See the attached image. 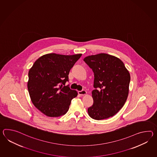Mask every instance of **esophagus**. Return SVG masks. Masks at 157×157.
<instances>
[{
    "instance_id": "esophagus-1",
    "label": "esophagus",
    "mask_w": 157,
    "mask_h": 157,
    "mask_svg": "<svg viewBox=\"0 0 157 157\" xmlns=\"http://www.w3.org/2000/svg\"><path fill=\"white\" fill-rule=\"evenodd\" d=\"M78 94L80 95V96H84L85 94H87V92L85 90H82L81 91H78Z\"/></svg>"
}]
</instances>
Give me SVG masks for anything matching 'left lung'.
Returning a JSON list of instances; mask_svg holds the SVG:
<instances>
[{
  "mask_svg": "<svg viewBox=\"0 0 157 157\" xmlns=\"http://www.w3.org/2000/svg\"><path fill=\"white\" fill-rule=\"evenodd\" d=\"M83 60L94 73V104L88 108V115L96 120L114 116L122 108L128 95V70L118 57L106 53L87 56Z\"/></svg>",
  "mask_w": 157,
  "mask_h": 157,
  "instance_id": "8db88e82",
  "label": "left lung"
}]
</instances>
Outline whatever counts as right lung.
Returning <instances> with one entry per match:
<instances>
[{"label": "right lung", "instance_id": "add662e5", "mask_svg": "<svg viewBox=\"0 0 157 157\" xmlns=\"http://www.w3.org/2000/svg\"><path fill=\"white\" fill-rule=\"evenodd\" d=\"M82 54L63 55L48 53L39 57L29 71L28 89L32 102L39 111L49 117L65 114L75 90L65 86L68 75Z\"/></svg>", "mask_w": 157, "mask_h": 157}]
</instances>
